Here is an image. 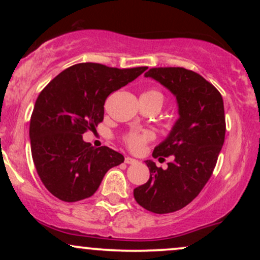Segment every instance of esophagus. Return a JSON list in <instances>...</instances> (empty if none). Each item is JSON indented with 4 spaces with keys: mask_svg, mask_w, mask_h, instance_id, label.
<instances>
[{
    "mask_svg": "<svg viewBox=\"0 0 260 260\" xmlns=\"http://www.w3.org/2000/svg\"><path fill=\"white\" fill-rule=\"evenodd\" d=\"M124 162H126V164H137V162H138V161H137L136 159H132V157L127 156L126 159H124Z\"/></svg>",
    "mask_w": 260,
    "mask_h": 260,
    "instance_id": "obj_1",
    "label": "esophagus"
}]
</instances>
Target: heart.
Returning <instances> with one entry per match:
<instances>
[{"mask_svg":"<svg viewBox=\"0 0 260 260\" xmlns=\"http://www.w3.org/2000/svg\"><path fill=\"white\" fill-rule=\"evenodd\" d=\"M142 96L157 99L161 104H162L164 101V95L161 94L159 90H155V89H150V90L143 92ZM151 139H153V134L150 132H147V131H145V132H133L123 137L124 144H126L128 149L132 151H140L143 147Z\"/></svg>","mask_w":260,"mask_h":260,"instance_id":"b5f03b06","label":"heart"}]
</instances>
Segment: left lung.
<instances>
[{"label": "left lung", "instance_id": "1", "mask_svg": "<svg viewBox=\"0 0 260 260\" xmlns=\"http://www.w3.org/2000/svg\"><path fill=\"white\" fill-rule=\"evenodd\" d=\"M145 77L175 95L180 118L153 151L154 157L174 156V161L168 162L166 170L145 161L150 178L137 187L133 196L151 213H174L189 204L213 175L225 140L223 100L211 83L186 68H150Z\"/></svg>", "mask_w": 260, "mask_h": 260}]
</instances>
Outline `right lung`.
<instances>
[{
    "instance_id": "add662e5",
    "label": "right lung",
    "mask_w": 260,
    "mask_h": 260,
    "mask_svg": "<svg viewBox=\"0 0 260 260\" xmlns=\"http://www.w3.org/2000/svg\"><path fill=\"white\" fill-rule=\"evenodd\" d=\"M147 68L78 63L62 71L41 90L29 137L35 169L52 196L68 203L89 198L106 172L123 162V155L109 147L94 148L83 140V134L103 122L107 96Z\"/></svg>"
}]
</instances>
